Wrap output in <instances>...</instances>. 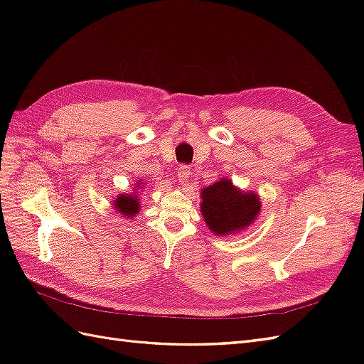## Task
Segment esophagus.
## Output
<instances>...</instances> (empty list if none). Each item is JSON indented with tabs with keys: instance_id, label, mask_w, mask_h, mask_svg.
<instances>
[{
	"instance_id": "obj_1",
	"label": "esophagus",
	"mask_w": 364,
	"mask_h": 364,
	"mask_svg": "<svg viewBox=\"0 0 364 364\" xmlns=\"http://www.w3.org/2000/svg\"><path fill=\"white\" fill-rule=\"evenodd\" d=\"M190 178H191V168L188 167V165H181V167L178 168V179L182 185H186L190 182Z\"/></svg>"
}]
</instances>
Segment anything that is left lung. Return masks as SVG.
<instances>
[{"mask_svg": "<svg viewBox=\"0 0 364 364\" xmlns=\"http://www.w3.org/2000/svg\"><path fill=\"white\" fill-rule=\"evenodd\" d=\"M261 209L255 193L241 191L232 181L220 179L202 190L200 213L215 235H229L253 223Z\"/></svg>", "mask_w": 364, "mask_h": 364, "instance_id": "obj_1", "label": "left lung"}]
</instances>
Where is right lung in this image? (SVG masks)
Returning <instances> with one entry per match:
<instances>
[{
  "mask_svg": "<svg viewBox=\"0 0 364 364\" xmlns=\"http://www.w3.org/2000/svg\"><path fill=\"white\" fill-rule=\"evenodd\" d=\"M139 185H141V181H138V186ZM142 188H144V186H142ZM112 205L121 215L129 217V218L136 215L139 213V208H141L136 194H119L115 197Z\"/></svg>",
  "mask_w": 364,
  "mask_h": 364,
  "instance_id": "right-lung-1",
  "label": "right lung"
}]
</instances>
